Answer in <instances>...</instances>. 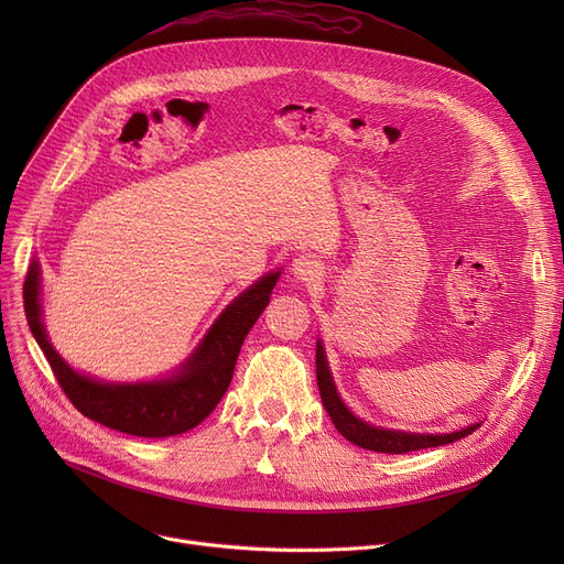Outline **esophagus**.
<instances>
[{"instance_id":"1","label":"esophagus","mask_w":564,"mask_h":564,"mask_svg":"<svg viewBox=\"0 0 564 564\" xmlns=\"http://www.w3.org/2000/svg\"><path fill=\"white\" fill-rule=\"evenodd\" d=\"M292 274L302 283H315L322 276V267L313 256H300L292 260Z\"/></svg>"}]
</instances>
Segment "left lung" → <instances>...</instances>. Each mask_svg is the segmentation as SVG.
I'll list each match as a JSON object with an SVG mask.
<instances>
[{
    "label": "left lung",
    "mask_w": 564,
    "mask_h": 564,
    "mask_svg": "<svg viewBox=\"0 0 564 564\" xmlns=\"http://www.w3.org/2000/svg\"><path fill=\"white\" fill-rule=\"evenodd\" d=\"M315 372H317V389L324 409L332 416L336 430L349 441L354 446L375 451V453H389V455H402L411 451H423V448H436V446H446V443L459 441L468 434L476 432L480 423L462 427L451 434H411V432H400V430H383L364 423L361 419L354 416V413L345 406L340 400L336 383L329 372L327 364V354H324L322 340H317V351H315Z\"/></svg>",
    "instance_id": "left-lung-1"
}]
</instances>
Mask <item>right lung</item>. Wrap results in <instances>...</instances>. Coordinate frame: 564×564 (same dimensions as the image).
Here are the masks:
<instances>
[{
	"label": "right lung",
	"instance_id": "right-lung-1",
	"mask_svg": "<svg viewBox=\"0 0 564 564\" xmlns=\"http://www.w3.org/2000/svg\"><path fill=\"white\" fill-rule=\"evenodd\" d=\"M281 272H270L247 288L217 317L192 357L169 379L139 383H109L75 372L47 340L41 317V267L34 260L24 279V313L45 359L62 383L64 393L91 419L116 432L164 438L183 434L210 416L232 379L237 354L270 304V294Z\"/></svg>",
	"mask_w": 564,
	"mask_h": 564
}]
</instances>
